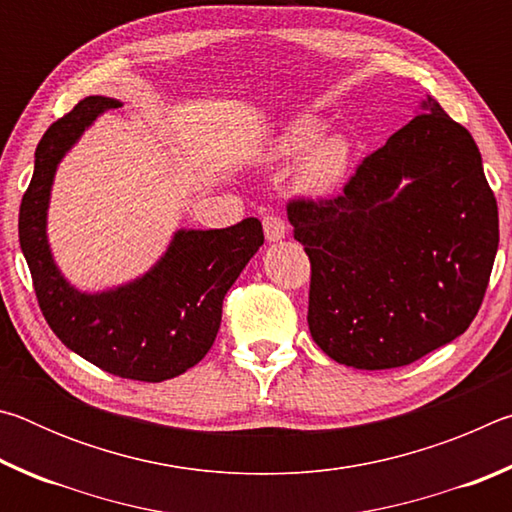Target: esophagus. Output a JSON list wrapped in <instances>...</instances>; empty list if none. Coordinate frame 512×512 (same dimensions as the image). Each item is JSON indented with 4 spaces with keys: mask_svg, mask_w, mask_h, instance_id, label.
I'll return each mask as SVG.
<instances>
[{
    "mask_svg": "<svg viewBox=\"0 0 512 512\" xmlns=\"http://www.w3.org/2000/svg\"><path fill=\"white\" fill-rule=\"evenodd\" d=\"M262 225L268 241H280L287 235V225H284V221L277 214H266L262 219Z\"/></svg>",
    "mask_w": 512,
    "mask_h": 512,
    "instance_id": "1",
    "label": "esophagus"
}]
</instances>
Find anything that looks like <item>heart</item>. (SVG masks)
I'll return each instance as SVG.
<instances>
[{
	"instance_id": "b5f03b06",
	"label": "heart",
	"mask_w": 512,
	"mask_h": 512,
	"mask_svg": "<svg viewBox=\"0 0 512 512\" xmlns=\"http://www.w3.org/2000/svg\"><path fill=\"white\" fill-rule=\"evenodd\" d=\"M323 121L314 115H302L282 128L273 144L277 160L298 158L307 151L298 169V185L307 194H329L341 185L352 160V146L343 135H323Z\"/></svg>"
}]
</instances>
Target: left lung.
I'll return each instance as SVG.
<instances>
[{
    "label": "left lung",
    "mask_w": 512,
    "mask_h": 512,
    "mask_svg": "<svg viewBox=\"0 0 512 512\" xmlns=\"http://www.w3.org/2000/svg\"><path fill=\"white\" fill-rule=\"evenodd\" d=\"M334 198H293L311 262L309 332L327 357L400 368L461 336L499 246L497 198L479 146L427 97Z\"/></svg>",
    "instance_id": "8db88e82"
}]
</instances>
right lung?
<instances>
[{
  "instance_id": "obj_1",
  "label": "right lung",
  "mask_w": 512,
  "mask_h": 512,
  "mask_svg": "<svg viewBox=\"0 0 512 512\" xmlns=\"http://www.w3.org/2000/svg\"><path fill=\"white\" fill-rule=\"evenodd\" d=\"M119 106L117 99L85 97L47 128L17 230L42 316L58 339L110 375L164 381L183 375L212 348L225 293L264 244V230L253 216L223 230H178L160 262L137 280L101 293L74 289L47 241L51 185L58 162L85 128Z\"/></svg>"
}]
</instances>
